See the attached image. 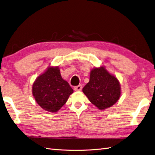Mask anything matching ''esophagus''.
<instances>
[{"instance_id":"esophagus-1","label":"esophagus","mask_w":155,"mask_h":155,"mask_svg":"<svg viewBox=\"0 0 155 155\" xmlns=\"http://www.w3.org/2000/svg\"><path fill=\"white\" fill-rule=\"evenodd\" d=\"M82 85L81 84H79V85L77 86H74V90L75 91H81L82 90Z\"/></svg>"}]
</instances>
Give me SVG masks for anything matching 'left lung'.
Masks as SVG:
<instances>
[{
    "label": "left lung",
    "mask_w": 155,
    "mask_h": 155,
    "mask_svg": "<svg viewBox=\"0 0 155 155\" xmlns=\"http://www.w3.org/2000/svg\"><path fill=\"white\" fill-rule=\"evenodd\" d=\"M82 92L90 101L100 110L116 104L120 96V85L118 79L104 67L94 68L90 72V81Z\"/></svg>",
    "instance_id": "left-lung-1"
}]
</instances>
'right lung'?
I'll return each mask as SVG.
<instances>
[{
	"label": "right lung",
	"mask_w": 155,
	"mask_h": 155,
	"mask_svg": "<svg viewBox=\"0 0 155 155\" xmlns=\"http://www.w3.org/2000/svg\"><path fill=\"white\" fill-rule=\"evenodd\" d=\"M32 91L37 104L51 113L58 111L73 92L69 83L62 78L58 67H50L38 77Z\"/></svg>",
	"instance_id": "obj_1"
}]
</instances>
